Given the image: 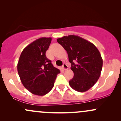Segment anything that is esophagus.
<instances>
[{"mask_svg":"<svg viewBox=\"0 0 121 121\" xmlns=\"http://www.w3.org/2000/svg\"><path fill=\"white\" fill-rule=\"evenodd\" d=\"M62 68H63L64 70H66V69H68V66L66 65V63H64L63 65H62Z\"/></svg>","mask_w":121,"mask_h":121,"instance_id":"obj_1","label":"esophagus"}]
</instances>
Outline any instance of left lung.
<instances>
[{
	"instance_id": "left-lung-1",
	"label": "left lung",
	"mask_w": 121,
	"mask_h": 121,
	"mask_svg": "<svg viewBox=\"0 0 121 121\" xmlns=\"http://www.w3.org/2000/svg\"><path fill=\"white\" fill-rule=\"evenodd\" d=\"M57 41L67 52L74 73L69 85L79 92L88 91L101 75L103 61L99 51L93 44L78 36H64Z\"/></svg>"
}]
</instances>
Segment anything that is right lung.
<instances>
[{
  "label": "right lung",
  "mask_w": 121,
  "mask_h": 121,
  "mask_svg": "<svg viewBox=\"0 0 121 121\" xmlns=\"http://www.w3.org/2000/svg\"><path fill=\"white\" fill-rule=\"evenodd\" d=\"M51 37H41L23 49L17 64V72L24 86L37 95H44L51 91L60 70L45 55Z\"/></svg>",
  "instance_id": "right-lung-1"
}]
</instances>
